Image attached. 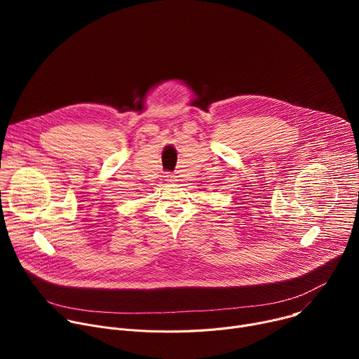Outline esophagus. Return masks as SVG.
Wrapping results in <instances>:
<instances>
[{
  "label": "esophagus",
  "instance_id": "1",
  "mask_svg": "<svg viewBox=\"0 0 359 359\" xmlns=\"http://www.w3.org/2000/svg\"><path fill=\"white\" fill-rule=\"evenodd\" d=\"M165 177H166L168 182H176V176L175 175H166Z\"/></svg>",
  "mask_w": 359,
  "mask_h": 359
}]
</instances>
